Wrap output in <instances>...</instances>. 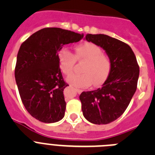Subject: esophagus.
Here are the masks:
<instances>
[{"label": "esophagus", "mask_w": 155, "mask_h": 155, "mask_svg": "<svg viewBox=\"0 0 155 155\" xmlns=\"http://www.w3.org/2000/svg\"><path fill=\"white\" fill-rule=\"evenodd\" d=\"M76 91L77 92H78V94H81V91H82V90H81V89H78V88H76Z\"/></svg>", "instance_id": "34e87169"}]
</instances>
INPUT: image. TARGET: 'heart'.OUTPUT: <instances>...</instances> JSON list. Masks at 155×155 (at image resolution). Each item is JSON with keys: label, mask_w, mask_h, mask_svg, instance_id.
I'll list each match as a JSON object with an SVG mask.
<instances>
[{"label": "heart", "mask_w": 155, "mask_h": 155, "mask_svg": "<svg viewBox=\"0 0 155 155\" xmlns=\"http://www.w3.org/2000/svg\"><path fill=\"white\" fill-rule=\"evenodd\" d=\"M75 57L67 48H62L58 53L61 71L66 75L72 73L76 60L84 61L81 74H74L67 78V81L75 87H84L92 83L98 85L107 78L110 71L109 57L102 53V50L91 42H84L76 46Z\"/></svg>", "instance_id": "obj_1"}]
</instances>
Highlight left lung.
Here are the masks:
<instances>
[{"mask_svg": "<svg viewBox=\"0 0 155 155\" xmlns=\"http://www.w3.org/2000/svg\"><path fill=\"white\" fill-rule=\"evenodd\" d=\"M100 46L110 61V71L102 87L81 94L84 118L94 124H108L125 112L137 90L139 66L135 54L125 42L103 34L84 38Z\"/></svg>", "mask_w": 155, "mask_h": 155, "instance_id": "left-lung-1", "label": "left lung"}]
</instances>
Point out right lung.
I'll return each mask as SVG.
<instances>
[{"instance_id": "1", "label": "right lung", "mask_w": 155, "mask_h": 155, "mask_svg": "<svg viewBox=\"0 0 155 155\" xmlns=\"http://www.w3.org/2000/svg\"><path fill=\"white\" fill-rule=\"evenodd\" d=\"M83 37V33L61 28H45L20 46L15 71L16 84L23 105L39 121L52 124L64 118V90L69 85L63 79L58 53L64 45Z\"/></svg>"}]
</instances>
